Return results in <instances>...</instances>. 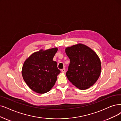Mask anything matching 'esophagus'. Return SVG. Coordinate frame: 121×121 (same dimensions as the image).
Instances as JSON below:
<instances>
[{"label": "esophagus", "mask_w": 121, "mask_h": 121, "mask_svg": "<svg viewBox=\"0 0 121 121\" xmlns=\"http://www.w3.org/2000/svg\"><path fill=\"white\" fill-rule=\"evenodd\" d=\"M61 72H62V73H65V69H61Z\"/></svg>", "instance_id": "obj_1"}]
</instances>
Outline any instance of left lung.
<instances>
[{
  "label": "left lung",
  "mask_w": 121,
  "mask_h": 121,
  "mask_svg": "<svg viewBox=\"0 0 121 121\" xmlns=\"http://www.w3.org/2000/svg\"><path fill=\"white\" fill-rule=\"evenodd\" d=\"M65 52L70 61L66 73L70 82L81 90L93 85L101 71V61L97 54L82 44L66 47Z\"/></svg>",
  "instance_id": "1"
}]
</instances>
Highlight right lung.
Listing matches in <instances>:
<instances>
[{
    "label": "right lung",
    "mask_w": 121,
    "mask_h": 121,
    "mask_svg": "<svg viewBox=\"0 0 121 121\" xmlns=\"http://www.w3.org/2000/svg\"><path fill=\"white\" fill-rule=\"evenodd\" d=\"M57 48L36 52L24 61L22 69L24 80L29 88L39 94L46 93L55 84L60 73L56 61L52 60Z\"/></svg>",
    "instance_id": "1"
}]
</instances>
